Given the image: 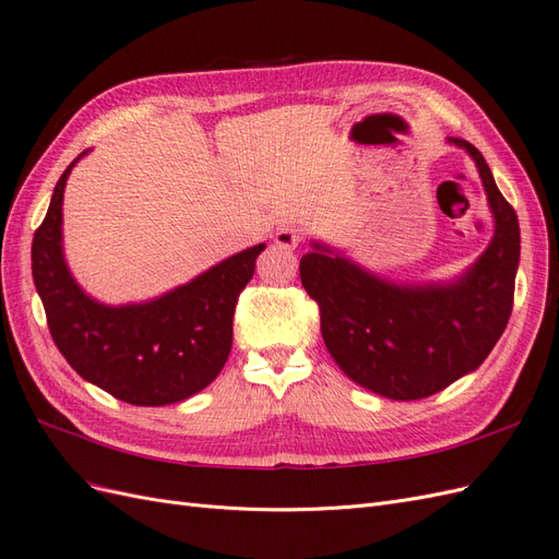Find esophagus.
I'll list each match as a JSON object with an SVG mask.
<instances>
[{
	"label": "esophagus",
	"instance_id": "obj_1",
	"mask_svg": "<svg viewBox=\"0 0 559 559\" xmlns=\"http://www.w3.org/2000/svg\"><path fill=\"white\" fill-rule=\"evenodd\" d=\"M275 242H277V247H282V249H296V247L302 242V235H300V230L294 228V226H284V228H280V230L275 233Z\"/></svg>",
	"mask_w": 559,
	"mask_h": 559
}]
</instances>
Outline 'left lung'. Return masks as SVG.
<instances>
[{
	"label": "left lung",
	"mask_w": 559,
	"mask_h": 559,
	"mask_svg": "<svg viewBox=\"0 0 559 559\" xmlns=\"http://www.w3.org/2000/svg\"><path fill=\"white\" fill-rule=\"evenodd\" d=\"M448 142L476 160L495 216L492 242L464 275L445 284H396L319 242L300 259V282L317 300L331 357L349 380L394 401L427 399L476 370L513 310L518 214L480 151L460 138Z\"/></svg>",
	"instance_id": "8db88e82"
}]
</instances>
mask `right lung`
<instances>
[{
    "instance_id": "obj_1",
    "label": "right lung",
    "mask_w": 559,
    "mask_h": 559,
    "mask_svg": "<svg viewBox=\"0 0 559 559\" xmlns=\"http://www.w3.org/2000/svg\"><path fill=\"white\" fill-rule=\"evenodd\" d=\"M79 154L58 179L32 240V277L48 331L76 373L132 405H167L202 392L233 345L235 302L265 245L212 265L154 300L105 306L81 289L62 253V195Z\"/></svg>"
}]
</instances>
